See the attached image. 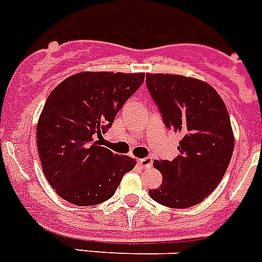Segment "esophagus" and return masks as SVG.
<instances>
[{
  "label": "esophagus",
  "mask_w": 262,
  "mask_h": 262,
  "mask_svg": "<svg viewBox=\"0 0 262 262\" xmlns=\"http://www.w3.org/2000/svg\"><path fill=\"white\" fill-rule=\"evenodd\" d=\"M152 163H154L152 157H144V159H139L138 160V164L142 166V168H151Z\"/></svg>",
  "instance_id": "1"
}]
</instances>
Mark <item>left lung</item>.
Returning a JSON list of instances; mask_svg holds the SVG:
<instances>
[{"instance_id":"obj_1","label":"left lung","mask_w":262,"mask_h":262,"mask_svg":"<svg viewBox=\"0 0 262 262\" xmlns=\"http://www.w3.org/2000/svg\"><path fill=\"white\" fill-rule=\"evenodd\" d=\"M145 84L165 127L182 136L177 157L154 163L163 184L148 191L149 196L172 209L198 205L219 185L232 157L226 105L214 88L196 78L148 73Z\"/></svg>"}]
</instances>
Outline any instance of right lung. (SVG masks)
Listing matches in <instances>:
<instances>
[{
    "label": "right lung",
    "instance_id": "right-lung-1",
    "mask_svg": "<svg viewBox=\"0 0 262 262\" xmlns=\"http://www.w3.org/2000/svg\"><path fill=\"white\" fill-rule=\"evenodd\" d=\"M144 81V73L81 72L48 96L36 140L41 168L53 190L72 205L110 200L136 161L114 155L99 140Z\"/></svg>",
    "mask_w": 262,
    "mask_h": 262
}]
</instances>
